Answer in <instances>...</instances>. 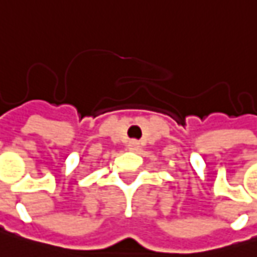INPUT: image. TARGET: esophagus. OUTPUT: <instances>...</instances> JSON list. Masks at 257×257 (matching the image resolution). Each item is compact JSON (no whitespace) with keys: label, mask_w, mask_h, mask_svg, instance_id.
I'll list each match as a JSON object with an SVG mask.
<instances>
[{"label":"esophagus","mask_w":257,"mask_h":257,"mask_svg":"<svg viewBox=\"0 0 257 257\" xmlns=\"http://www.w3.org/2000/svg\"><path fill=\"white\" fill-rule=\"evenodd\" d=\"M139 147H140V143H139L137 140H132V142L128 143V149H130V150H137Z\"/></svg>","instance_id":"34e87169"}]
</instances>
